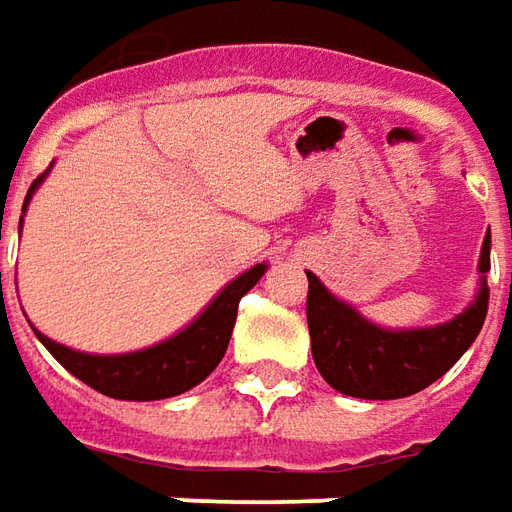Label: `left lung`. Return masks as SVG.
I'll return each mask as SVG.
<instances>
[{
  "label": "left lung",
  "mask_w": 512,
  "mask_h": 512,
  "mask_svg": "<svg viewBox=\"0 0 512 512\" xmlns=\"http://www.w3.org/2000/svg\"><path fill=\"white\" fill-rule=\"evenodd\" d=\"M490 270V233L484 236L479 273ZM487 279L476 302L453 322L419 330H384L339 302L307 273V327L313 362L325 382L356 399H404L442 379L476 342L487 316Z\"/></svg>",
  "instance_id": "1"
}]
</instances>
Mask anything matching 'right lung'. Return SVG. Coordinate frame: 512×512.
Instances as JSON below:
<instances>
[{"instance_id":"right-lung-1","label":"right lung","mask_w":512,"mask_h":512,"mask_svg":"<svg viewBox=\"0 0 512 512\" xmlns=\"http://www.w3.org/2000/svg\"><path fill=\"white\" fill-rule=\"evenodd\" d=\"M42 179H45V173L36 176V182L30 185L28 199ZM265 267L267 265L250 267L239 279H233L193 325L176 333L168 342L148 347V350H136V353H125V356H90V353L70 350L65 344L50 342L39 330H33V333L65 370H70L76 379H82L88 387L105 393L110 399H125V402L170 399V396H179L199 382H205L216 370V364L222 362L233 325H236L239 302L247 290L262 279Z\"/></svg>"}]
</instances>
